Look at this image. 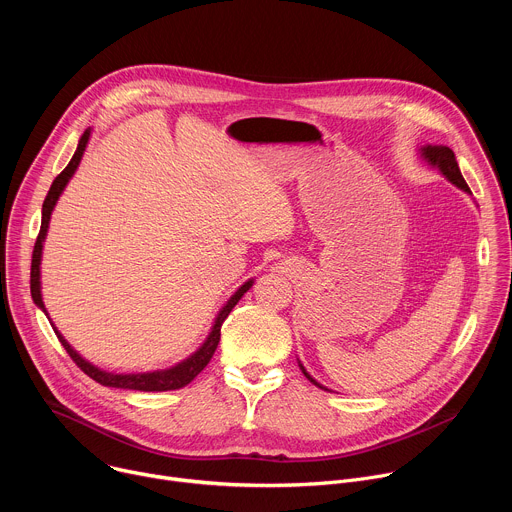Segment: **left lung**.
<instances>
[{"instance_id": "8db88e82", "label": "left lung", "mask_w": 512, "mask_h": 512, "mask_svg": "<svg viewBox=\"0 0 512 512\" xmlns=\"http://www.w3.org/2000/svg\"><path fill=\"white\" fill-rule=\"evenodd\" d=\"M419 158H421L427 166H431V168H435L437 172H440L448 182H452L454 186H458V188L464 190L466 194H472L470 188H468V184H466V180H464V176H462V172H460V166H458V162H456V156H454V152L448 148V145H431V143H427V145H423V148H419ZM298 364H300L302 373L306 375V379H308L310 383H314V385L320 387V389H326L324 385H320V383L306 371V367H304V364H302L300 360H298Z\"/></svg>"}]
</instances>
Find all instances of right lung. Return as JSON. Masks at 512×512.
I'll use <instances>...</instances> for the list:
<instances>
[{
  "label": "right lung",
  "instance_id": "add662e5",
  "mask_svg": "<svg viewBox=\"0 0 512 512\" xmlns=\"http://www.w3.org/2000/svg\"><path fill=\"white\" fill-rule=\"evenodd\" d=\"M91 131H93L91 127L85 129V133H83L81 139H79L75 156L70 158L68 166L56 176V180L52 182V186H50V190H48V196H46V200H44V204H42L40 235H38V239H36L34 253H32L30 289H32V300H34V304H36L46 316H48V310H46V306H44V302H42L40 263H42L44 241H46L48 227H50V216H52V210H54V206H56L60 194L64 192V188H66V184L70 182V178L75 176V172H77V168H79V164H81V160H83V156H85V150H87L89 139H91ZM253 281H255L253 277L247 279V281L235 291V294L229 298V302L221 308V312L216 314V318H214V322H212V328H210L206 340H204L188 358L180 360L178 364H174V367H170V369H160V371H150V373H127V375H125V373H109V371H103V369L95 367V364L89 362L87 358H83L75 348H72V346L68 344V340L58 332V328H56L52 322H50V324H52V328H54V332H56L60 344H62L64 350L70 354V358L79 364L81 371H85V375H89L93 381L101 383L103 387L129 389V391H145V393H150V391H174V389L186 387L194 377H198V375L204 371V367L210 362V358H212V354H214V350H216V346H218V340H221V326H223V322L227 320V316L231 314V310L239 304V300L247 294L249 287L253 285ZM48 320H50V316H48Z\"/></svg>",
  "mask_w": 512,
  "mask_h": 512
}]
</instances>
